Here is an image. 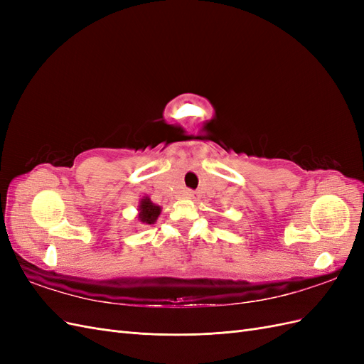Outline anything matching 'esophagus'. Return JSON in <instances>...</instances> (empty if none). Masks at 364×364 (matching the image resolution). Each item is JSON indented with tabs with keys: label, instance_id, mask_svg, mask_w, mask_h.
<instances>
[{
	"label": "esophagus",
	"instance_id": "1",
	"mask_svg": "<svg viewBox=\"0 0 364 364\" xmlns=\"http://www.w3.org/2000/svg\"><path fill=\"white\" fill-rule=\"evenodd\" d=\"M185 197H186V199H196V194H194V191L186 190L185 191Z\"/></svg>",
	"mask_w": 364,
	"mask_h": 364
}]
</instances>
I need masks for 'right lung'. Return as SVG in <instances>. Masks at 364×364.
Segmentation results:
<instances>
[{
	"instance_id": "1",
	"label": "right lung",
	"mask_w": 364,
	"mask_h": 364,
	"mask_svg": "<svg viewBox=\"0 0 364 364\" xmlns=\"http://www.w3.org/2000/svg\"><path fill=\"white\" fill-rule=\"evenodd\" d=\"M162 208L156 203H153L150 200V197L144 196L142 199H139L138 203V220L142 225H153L161 215Z\"/></svg>"
}]
</instances>
